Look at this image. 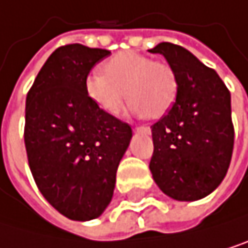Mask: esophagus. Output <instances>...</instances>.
I'll return each instance as SVG.
<instances>
[{
  "mask_svg": "<svg viewBox=\"0 0 248 248\" xmlns=\"http://www.w3.org/2000/svg\"><path fill=\"white\" fill-rule=\"evenodd\" d=\"M134 131H138V133H146V134H149V133H151V128H149V127H145V125H142V127H136V128H134Z\"/></svg>",
  "mask_w": 248,
  "mask_h": 248,
  "instance_id": "esophagus-1",
  "label": "esophagus"
}]
</instances>
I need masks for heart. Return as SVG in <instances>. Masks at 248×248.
Segmentation results:
<instances>
[{"mask_svg": "<svg viewBox=\"0 0 248 248\" xmlns=\"http://www.w3.org/2000/svg\"><path fill=\"white\" fill-rule=\"evenodd\" d=\"M102 71L89 74L84 85L89 99L109 117L118 115L127 97L131 114L159 118L177 97V75L167 62L138 51H120L105 62Z\"/></svg>", "mask_w": 248, "mask_h": 248, "instance_id": "obj_1", "label": "heart"}]
</instances>
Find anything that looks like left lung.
<instances>
[{
  "label": "left lung",
  "mask_w": 248,
  "mask_h": 248,
  "mask_svg": "<svg viewBox=\"0 0 248 248\" xmlns=\"http://www.w3.org/2000/svg\"><path fill=\"white\" fill-rule=\"evenodd\" d=\"M149 51L163 54L179 81L176 102L152 125V177L173 200H201L219 186L229 169L231 93L216 71L186 48L161 43Z\"/></svg>",
  "instance_id": "left-lung-1"
}]
</instances>
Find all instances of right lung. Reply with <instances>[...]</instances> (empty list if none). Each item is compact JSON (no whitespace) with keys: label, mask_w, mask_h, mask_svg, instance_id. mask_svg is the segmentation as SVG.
I'll return each mask as SVG.
<instances>
[{"label":"right lung","mask_w":248,"mask_h":248,"mask_svg":"<svg viewBox=\"0 0 248 248\" xmlns=\"http://www.w3.org/2000/svg\"><path fill=\"white\" fill-rule=\"evenodd\" d=\"M110 51L68 44L56 48L26 96L25 146L43 197L72 220L99 217L112 200L131 127L103 114L85 78Z\"/></svg>","instance_id":"obj_1"}]
</instances>
